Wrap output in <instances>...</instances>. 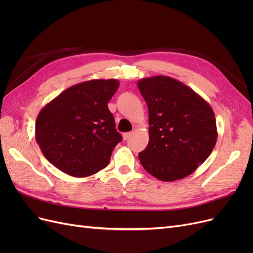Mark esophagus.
<instances>
[{
    "label": "esophagus",
    "instance_id": "1",
    "mask_svg": "<svg viewBox=\"0 0 253 253\" xmlns=\"http://www.w3.org/2000/svg\"><path fill=\"white\" fill-rule=\"evenodd\" d=\"M132 132H128V133H125V134H122V137H124V139L125 140H127L128 138H129V137H131L132 136Z\"/></svg>",
    "mask_w": 253,
    "mask_h": 253
}]
</instances>
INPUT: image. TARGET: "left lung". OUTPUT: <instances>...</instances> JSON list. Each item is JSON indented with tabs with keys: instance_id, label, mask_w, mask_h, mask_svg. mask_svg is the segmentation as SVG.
Here are the masks:
<instances>
[{
	"instance_id": "8db88e82",
	"label": "left lung",
	"mask_w": 253,
	"mask_h": 253,
	"mask_svg": "<svg viewBox=\"0 0 253 253\" xmlns=\"http://www.w3.org/2000/svg\"><path fill=\"white\" fill-rule=\"evenodd\" d=\"M149 110V143L138 154L152 176L174 181L192 174L217 139L210 104L186 84L168 76L137 83Z\"/></svg>"
}]
</instances>
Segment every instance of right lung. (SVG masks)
Listing matches in <instances>:
<instances>
[{
  "label": "right lung",
  "mask_w": 253,
  "mask_h": 253,
  "mask_svg": "<svg viewBox=\"0 0 253 253\" xmlns=\"http://www.w3.org/2000/svg\"><path fill=\"white\" fill-rule=\"evenodd\" d=\"M119 87L116 79H94L68 87L40 111L36 140L50 164L86 177L109 165L122 140L108 103Z\"/></svg>",
  "instance_id": "1"
}]
</instances>
